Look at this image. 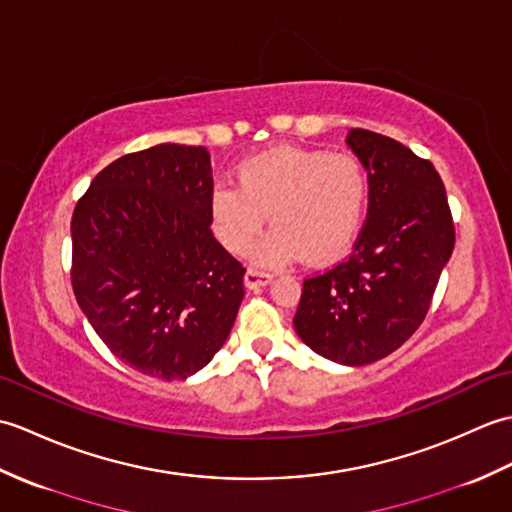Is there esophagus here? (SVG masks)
<instances>
[{
	"label": "esophagus",
	"mask_w": 512,
	"mask_h": 512,
	"mask_svg": "<svg viewBox=\"0 0 512 512\" xmlns=\"http://www.w3.org/2000/svg\"><path fill=\"white\" fill-rule=\"evenodd\" d=\"M270 281H273V275L266 273V270H257V268H248V270H246L244 284H246V288H250V290L264 288V286L270 284Z\"/></svg>",
	"instance_id": "obj_1"
}]
</instances>
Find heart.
<instances>
[{
    "label": "heart",
    "mask_w": 512,
    "mask_h": 512,
    "mask_svg": "<svg viewBox=\"0 0 512 512\" xmlns=\"http://www.w3.org/2000/svg\"><path fill=\"white\" fill-rule=\"evenodd\" d=\"M235 184L217 182L209 193V224L228 253L253 248L259 266H281L303 253L308 262H330L352 246L369 200V178L352 154L281 145L235 167Z\"/></svg>",
    "instance_id": "obj_1"
}]
</instances>
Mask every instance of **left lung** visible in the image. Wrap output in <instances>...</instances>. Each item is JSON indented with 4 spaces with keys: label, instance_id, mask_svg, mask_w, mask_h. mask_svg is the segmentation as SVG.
Returning <instances> with one entry per match:
<instances>
[{
    "label": "left lung",
    "instance_id": "left-lung-1",
    "mask_svg": "<svg viewBox=\"0 0 512 512\" xmlns=\"http://www.w3.org/2000/svg\"><path fill=\"white\" fill-rule=\"evenodd\" d=\"M369 178V209L352 255L303 281L299 339L339 365L380 361L427 317L455 246L447 191L429 160L398 140L350 129Z\"/></svg>",
    "mask_w": 512,
    "mask_h": 512
}]
</instances>
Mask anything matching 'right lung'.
I'll list each match as a JSON object with an SVG mask.
<instances>
[{"label": "right lung", "mask_w": 512, "mask_h": 512, "mask_svg": "<svg viewBox=\"0 0 512 512\" xmlns=\"http://www.w3.org/2000/svg\"><path fill=\"white\" fill-rule=\"evenodd\" d=\"M211 156L162 143L107 165L72 215V288L110 352L184 380L220 352L246 268L211 233Z\"/></svg>", "instance_id": "1"}]
</instances>
